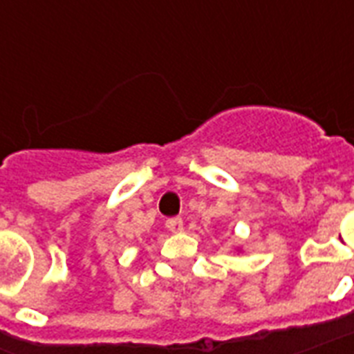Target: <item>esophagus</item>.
Returning <instances> with one entry per match:
<instances>
[{
    "mask_svg": "<svg viewBox=\"0 0 354 354\" xmlns=\"http://www.w3.org/2000/svg\"><path fill=\"white\" fill-rule=\"evenodd\" d=\"M165 226L169 232L172 233H180L183 232V221L180 218V216H174V218H169V221L165 222Z\"/></svg>",
    "mask_w": 354,
    "mask_h": 354,
    "instance_id": "obj_1",
    "label": "esophagus"
}]
</instances>
